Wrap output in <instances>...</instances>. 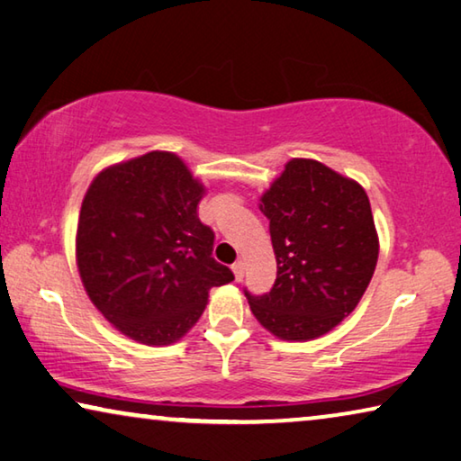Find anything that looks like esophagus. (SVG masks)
Instances as JSON below:
<instances>
[{"mask_svg": "<svg viewBox=\"0 0 461 461\" xmlns=\"http://www.w3.org/2000/svg\"><path fill=\"white\" fill-rule=\"evenodd\" d=\"M244 269H246L244 260H236V263L231 265V271H233V275H236V281L244 279Z\"/></svg>", "mask_w": 461, "mask_h": 461, "instance_id": "obj_1", "label": "esophagus"}]
</instances>
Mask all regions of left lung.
I'll use <instances>...</instances> for the list:
<instances>
[{
  "mask_svg": "<svg viewBox=\"0 0 461 461\" xmlns=\"http://www.w3.org/2000/svg\"><path fill=\"white\" fill-rule=\"evenodd\" d=\"M269 219L277 279L249 298L267 331L308 341L358 306L379 260V233L364 188L317 159H290L258 198Z\"/></svg>",
  "mask_w": 461,
  "mask_h": 461,
  "instance_id": "1",
  "label": "left lung"
}]
</instances>
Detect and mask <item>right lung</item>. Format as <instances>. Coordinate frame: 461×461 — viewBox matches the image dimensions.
<instances>
[{
	"label": "right lung",
	"instance_id": "obj_1",
	"mask_svg": "<svg viewBox=\"0 0 461 461\" xmlns=\"http://www.w3.org/2000/svg\"><path fill=\"white\" fill-rule=\"evenodd\" d=\"M207 186L169 150L101 169L78 215L77 265L86 296L126 338L180 341L233 273L211 257L215 233L198 219Z\"/></svg>",
	"mask_w": 461,
	"mask_h": 461
}]
</instances>
